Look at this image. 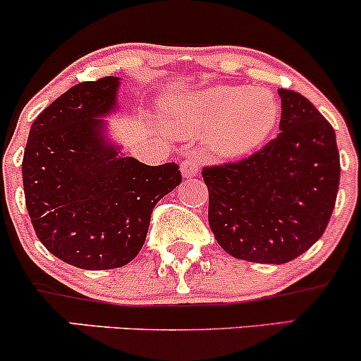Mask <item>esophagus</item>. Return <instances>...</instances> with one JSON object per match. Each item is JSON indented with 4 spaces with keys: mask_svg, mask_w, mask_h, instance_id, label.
<instances>
[{
    "mask_svg": "<svg viewBox=\"0 0 361 361\" xmlns=\"http://www.w3.org/2000/svg\"><path fill=\"white\" fill-rule=\"evenodd\" d=\"M198 171H200V161L197 157H188L181 163V173H183L185 178L197 176Z\"/></svg>",
    "mask_w": 361,
    "mask_h": 361,
    "instance_id": "34e87169",
    "label": "esophagus"
}]
</instances>
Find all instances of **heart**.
I'll list each match as a JSON object with an SVG mask.
<instances>
[{
    "label": "heart",
    "instance_id": "b5f03b06",
    "mask_svg": "<svg viewBox=\"0 0 361 361\" xmlns=\"http://www.w3.org/2000/svg\"><path fill=\"white\" fill-rule=\"evenodd\" d=\"M169 117L180 128H207L205 140L219 156L252 151L271 134L279 105L267 90L215 86L169 105Z\"/></svg>",
    "mask_w": 361,
    "mask_h": 361
}]
</instances>
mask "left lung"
I'll list each match as a JSON object with an SVG mask.
<instances>
[{
  "label": "left lung",
  "mask_w": 361,
  "mask_h": 361,
  "mask_svg": "<svg viewBox=\"0 0 361 361\" xmlns=\"http://www.w3.org/2000/svg\"><path fill=\"white\" fill-rule=\"evenodd\" d=\"M280 134L231 163L204 166L209 224L224 251L283 264L324 234L336 204V134L304 94L280 88Z\"/></svg>",
  "instance_id": "1"
}]
</instances>
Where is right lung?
Listing matches in <instances>:
<instances>
[{"instance_id":"add662e5","label":"right lung","mask_w":361,"mask_h":361,"mask_svg":"<svg viewBox=\"0 0 361 361\" xmlns=\"http://www.w3.org/2000/svg\"><path fill=\"white\" fill-rule=\"evenodd\" d=\"M118 78L74 85L34 120L25 146V204L37 238L82 270L130 263L157 202L181 183L176 163L147 166L118 156L98 120L114 110Z\"/></svg>"}]
</instances>
